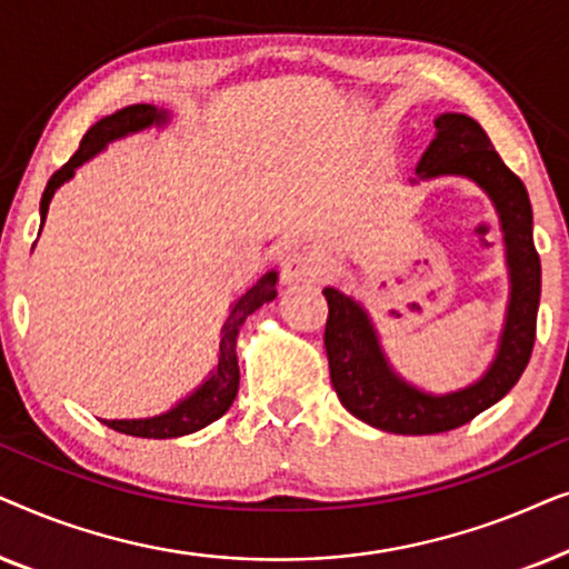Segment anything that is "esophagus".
<instances>
[{
	"mask_svg": "<svg viewBox=\"0 0 569 569\" xmlns=\"http://www.w3.org/2000/svg\"><path fill=\"white\" fill-rule=\"evenodd\" d=\"M316 282V263L306 253H290L282 261V284H310Z\"/></svg>",
	"mask_w": 569,
	"mask_h": 569,
	"instance_id": "34e87169",
	"label": "esophagus"
}]
</instances>
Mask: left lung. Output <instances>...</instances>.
Listing matches in <instances>:
<instances>
[{
	"label": "left lung",
	"instance_id": "left-lung-1",
	"mask_svg": "<svg viewBox=\"0 0 569 569\" xmlns=\"http://www.w3.org/2000/svg\"><path fill=\"white\" fill-rule=\"evenodd\" d=\"M448 176L477 183L492 201L510 282L495 360L473 383L448 393H430L409 383L388 362L376 323L362 302L339 287H323L329 302L323 345L333 391L349 415L383 432L435 435L456 430L495 407L518 383L531 360L541 261L533 246V212L526 186L495 152L487 131L466 113L435 116V139L417 162V178L409 183Z\"/></svg>",
	"mask_w": 569,
	"mask_h": 569
}]
</instances>
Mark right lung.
<instances>
[{
	"mask_svg": "<svg viewBox=\"0 0 569 569\" xmlns=\"http://www.w3.org/2000/svg\"><path fill=\"white\" fill-rule=\"evenodd\" d=\"M170 123L168 108H158L152 103H134L121 108L98 123H92L88 134L82 137L80 150L69 158L67 166H61L57 173L51 176L49 186H46L41 197V228L49 214V204L53 193L59 191V186H64L69 178H74V170L96 158L98 152H103L108 144L116 139H123L129 134H139L144 129H162ZM277 271L271 269L256 282L251 290L240 295L236 302H230V313L224 318L222 331H220V352H217V365L209 370V376L201 380V386L170 407L168 411L144 419H103L106 427H111L116 432L131 435V438H152V440H166V438H181V435H191L201 430V427L212 425L214 419H220L224 411L232 407L238 396L240 386V368H238V331L246 323V318L259 310L263 302H271L277 298Z\"/></svg>",
	"mask_w": 569,
	"mask_h": 569,
	"instance_id": "1",
	"label": "right lung"
}]
</instances>
